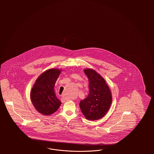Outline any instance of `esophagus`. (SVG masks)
<instances>
[{"mask_svg":"<svg viewBox=\"0 0 154 154\" xmlns=\"http://www.w3.org/2000/svg\"><path fill=\"white\" fill-rule=\"evenodd\" d=\"M62 100L64 101V102H65V101H68V99H62Z\"/></svg>","mask_w":154,"mask_h":154,"instance_id":"esophagus-1","label":"esophagus"}]
</instances>
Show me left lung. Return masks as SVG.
I'll return each mask as SVG.
<instances>
[{
	"label": "left lung",
	"mask_w": 154,
	"mask_h": 154,
	"mask_svg": "<svg viewBox=\"0 0 154 154\" xmlns=\"http://www.w3.org/2000/svg\"><path fill=\"white\" fill-rule=\"evenodd\" d=\"M84 72L89 79V94L80 102L79 107L86 119L96 120L107 113L112 103V95L100 75L91 69H86Z\"/></svg>",
	"instance_id": "left-lung-1"
}]
</instances>
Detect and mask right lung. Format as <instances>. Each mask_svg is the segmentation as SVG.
<instances>
[{
	"instance_id": "add662e5",
	"label": "right lung",
	"mask_w": 154,
	"mask_h": 154,
	"mask_svg": "<svg viewBox=\"0 0 154 154\" xmlns=\"http://www.w3.org/2000/svg\"><path fill=\"white\" fill-rule=\"evenodd\" d=\"M60 72L57 69L46 70L38 78L32 89L30 98L33 106L44 115L54 113L60 106L61 102L54 91V86Z\"/></svg>"
}]
</instances>
